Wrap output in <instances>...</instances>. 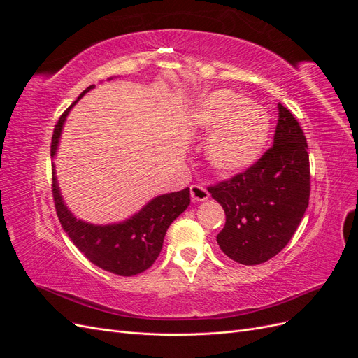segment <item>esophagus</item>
<instances>
[{
  "instance_id": "obj_1",
  "label": "esophagus",
  "mask_w": 358,
  "mask_h": 358,
  "mask_svg": "<svg viewBox=\"0 0 358 358\" xmlns=\"http://www.w3.org/2000/svg\"><path fill=\"white\" fill-rule=\"evenodd\" d=\"M189 191H191V199L192 201H204L209 199V191L206 189L203 185H191L189 187Z\"/></svg>"
}]
</instances>
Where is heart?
<instances>
[{"mask_svg":"<svg viewBox=\"0 0 358 358\" xmlns=\"http://www.w3.org/2000/svg\"><path fill=\"white\" fill-rule=\"evenodd\" d=\"M191 124L199 131L212 133L206 154L210 166L224 175L251 167L268 138V117L262 107L230 91L203 96L191 115Z\"/></svg>","mask_w":358,"mask_h":358,"instance_id":"heart-1","label":"heart"}]
</instances>
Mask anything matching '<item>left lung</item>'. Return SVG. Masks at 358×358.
<instances>
[{
	"mask_svg": "<svg viewBox=\"0 0 358 358\" xmlns=\"http://www.w3.org/2000/svg\"><path fill=\"white\" fill-rule=\"evenodd\" d=\"M278 109L273 146L245 171L208 188L225 212L216 241L227 257L245 266L266 263L282 251L309 204L306 137L287 107Z\"/></svg>",
	"mask_w": 358,
	"mask_h": 358,
	"instance_id": "left-lung-1",
	"label": "left lung"
}]
</instances>
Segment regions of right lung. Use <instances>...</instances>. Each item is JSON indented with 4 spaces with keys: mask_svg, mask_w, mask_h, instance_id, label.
I'll use <instances>...</instances> for the list:
<instances>
[{
    "mask_svg": "<svg viewBox=\"0 0 358 358\" xmlns=\"http://www.w3.org/2000/svg\"><path fill=\"white\" fill-rule=\"evenodd\" d=\"M92 88L94 85L88 86L79 95V99ZM78 100L61 115L53 128L50 157L57 152L64 121ZM52 196L55 201L58 220L76 248L92 264L119 276L138 275L154 264L161 252L162 242H164V236L170 224L188 208L191 201L189 188H185L155 197L133 218L121 224L92 225L76 220L66 208L59 194L55 170L52 171Z\"/></svg>",
    "mask_w": 358,
    "mask_h": 358,
    "instance_id": "obj_1",
    "label": "right lung"
}]
</instances>
